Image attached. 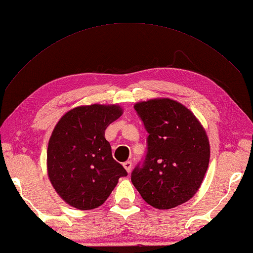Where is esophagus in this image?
<instances>
[{
  "label": "esophagus",
  "instance_id": "esophagus-1",
  "mask_svg": "<svg viewBox=\"0 0 253 253\" xmlns=\"http://www.w3.org/2000/svg\"><path fill=\"white\" fill-rule=\"evenodd\" d=\"M123 165H124V168H125V169L127 170V172L129 173L130 170H131V162L130 161H126Z\"/></svg>",
  "mask_w": 253,
  "mask_h": 253
}]
</instances>
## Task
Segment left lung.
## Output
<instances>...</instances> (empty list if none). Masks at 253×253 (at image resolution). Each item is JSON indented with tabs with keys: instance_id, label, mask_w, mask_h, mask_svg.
Returning <instances> with one entry per match:
<instances>
[{
	"instance_id": "8db88e82",
	"label": "left lung",
	"mask_w": 253,
	"mask_h": 253,
	"mask_svg": "<svg viewBox=\"0 0 253 253\" xmlns=\"http://www.w3.org/2000/svg\"><path fill=\"white\" fill-rule=\"evenodd\" d=\"M134 108L148 137L146 155L131 172V182L152 207H177L198 192L207 173V132L191 110L169 98L138 102Z\"/></svg>"
}]
</instances>
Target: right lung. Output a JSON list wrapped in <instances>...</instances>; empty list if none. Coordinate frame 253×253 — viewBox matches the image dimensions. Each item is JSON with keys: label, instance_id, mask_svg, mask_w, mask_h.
<instances>
[{"label": "right lung", "instance_id": "right-lung-1", "mask_svg": "<svg viewBox=\"0 0 253 253\" xmlns=\"http://www.w3.org/2000/svg\"><path fill=\"white\" fill-rule=\"evenodd\" d=\"M122 114L116 105L81 106L68 111L54 127L46 154L48 174L54 190L71 207H100L119 177L127 176L105 138L106 128Z\"/></svg>", "mask_w": 253, "mask_h": 253}]
</instances>
